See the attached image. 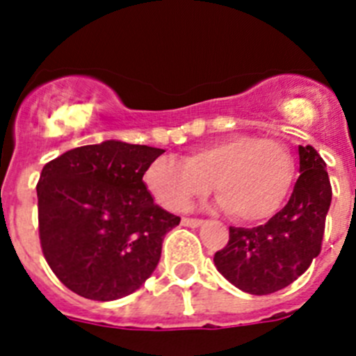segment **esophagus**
I'll return each mask as SVG.
<instances>
[{"instance_id": "obj_1", "label": "esophagus", "mask_w": 356, "mask_h": 356, "mask_svg": "<svg viewBox=\"0 0 356 356\" xmlns=\"http://www.w3.org/2000/svg\"><path fill=\"white\" fill-rule=\"evenodd\" d=\"M181 225L188 226V228H197V226L203 225V219H193V217H184V219H181Z\"/></svg>"}]
</instances>
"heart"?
I'll return each mask as SVG.
<instances>
[{
	"instance_id": "1",
	"label": "heart",
	"mask_w": 356,
	"mask_h": 356,
	"mask_svg": "<svg viewBox=\"0 0 356 356\" xmlns=\"http://www.w3.org/2000/svg\"><path fill=\"white\" fill-rule=\"evenodd\" d=\"M296 178L289 146L275 139L234 135L193 149L185 160L162 155L146 168L144 181L163 209L184 212L216 187L221 207L242 222L275 216Z\"/></svg>"
}]
</instances>
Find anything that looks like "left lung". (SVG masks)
Segmentation results:
<instances>
[{
    "label": "left lung",
    "instance_id": "8db88e82",
    "mask_svg": "<svg viewBox=\"0 0 356 356\" xmlns=\"http://www.w3.org/2000/svg\"><path fill=\"white\" fill-rule=\"evenodd\" d=\"M300 178L289 203L266 225L229 226V241L213 264L229 284L254 296L285 289L307 271L321 251L332 185L325 160L312 146H300Z\"/></svg>",
    "mask_w": 356,
    "mask_h": 356
}]
</instances>
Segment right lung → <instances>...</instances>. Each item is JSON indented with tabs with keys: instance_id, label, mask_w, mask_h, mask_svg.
Instances as JSON below:
<instances>
[{
	"instance_id": "right-lung-1",
	"label": "right lung",
	"mask_w": 356,
	"mask_h": 356,
	"mask_svg": "<svg viewBox=\"0 0 356 356\" xmlns=\"http://www.w3.org/2000/svg\"><path fill=\"white\" fill-rule=\"evenodd\" d=\"M160 147L105 140L74 147L42 168L39 237L56 278L81 298L114 301L155 271L180 217L155 205L143 176Z\"/></svg>"
}]
</instances>
